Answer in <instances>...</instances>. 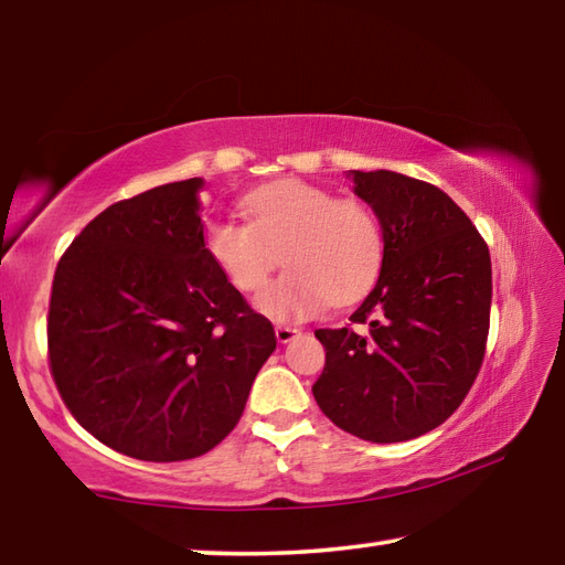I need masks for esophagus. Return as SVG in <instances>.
<instances>
[{
    "instance_id": "1",
    "label": "esophagus",
    "mask_w": 565,
    "mask_h": 565,
    "mask_svg": "<svg viewBox=\"0 0 565 565\" xmlns=\"http://www.w3.org/2000/svg\"><path fill=\"white\" fill-rule=\"evenodd\" d=\"M296 337H299V329H294V327H276V339H279V343H289Z\"/></svg>"
}]
</instances>
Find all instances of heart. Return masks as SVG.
<instances>
[{
    "label": "heart",
    "mask_w": 565,
    "mask_h": 565,
    "mask_svg": "<svg viewBox=\"0 0 565 565\" xmlns=\"http://www.w3.org/2000/svg\"><path fill=\"white\" fill-rule=\"evenodd\" d=\"M248 224L214 218L204 244L234 289L262 291L279 266L286 271L256 306L274 321H303L331 303H351L376 281L384 262V232L359 199L286 179L242 199Z\"/></svg>",
    "instance_id": "1"
}]
</instances>
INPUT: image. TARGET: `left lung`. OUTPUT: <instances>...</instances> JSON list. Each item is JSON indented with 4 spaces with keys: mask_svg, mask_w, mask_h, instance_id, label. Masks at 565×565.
Returning a JSON list of instances; mask_svg holds the SVG:
<instances>
[{
    "mask_svg": "<svg viewBox=\"0 0 565 565\" xmlns=\"http://www.w3.org/2000/svg\"><path fill=\"white\" fill-rule=\"evenodd\" d=\"M347 177L379 216L384 262L349 327L317 331L327 366L311 391L343 431L408 441L441 426L481 371L491 254L461 206L428 181L386 169Z\"/></svg>",
    "mask_w": 565,
    "mask_h": 565,
    "instance_id": "8db88e82",
    "label": "left lung"
}]
</instances>
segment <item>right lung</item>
Masks as SVG:
<instances>
[{
	"instance_id": "right-lung-1",
	"label": "right lung",
	"mask_w": 565,
	"mask_h": 565,
	"mask_svg": "<svg viewBox=\"0 0 565 565\" xmlns=\"http://www.w3.org/2000/svg\"><path fill=\"white\" fill-rule=\"evenodd\" d=\"M202 179L104 209L56 264L46 347L72 416L114 451L186 461L232 434L276 349L206 254Z\"/></svg>"
}]
</instances>
